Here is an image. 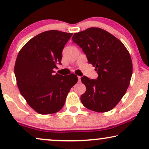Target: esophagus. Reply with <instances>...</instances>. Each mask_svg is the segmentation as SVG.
<instances>
[{"mask_svg":"<svg viewBox=\"0 0 149 149\" xmlns=\"http://www.w3.org/2000/svg\"><path fill=\"white\" fill-rule=\"evenodd\" d=\"M81 77L80 76H78V79H79V82H80V81H81Z\"/></svg>","mask_w":149,"mask_h":149,"instance_id":"34e87169","label":"esophagus"}]
</instances>
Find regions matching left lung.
I'll return each mask as SVG.
<instances>
[{
	"instance_id": "obj_1",
	"label": "left lung",
	"mask_w": 149,
	"mask_h": 149,
	"mask_svg": "<svg viewBox=\"0 0 149 149\" xmlns=\"http://www.w3.org/2000/svg\"><path fill=\"white\" fill-rule=\"evenodd\" d=\"M72 41L82 48L98 77H81L86 91L81 96L85 107L104 113L119 102L130 85L132 75L130 54L121 41L106 30L90 28L74 33Z\"/></svg>"
}]
</instances>
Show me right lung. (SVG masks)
Instances as JSON below:
<instances>
[{"mask_svg":"<svg viewBox=\"0 0 149 149\" xmlns=\"http://www.w3.org/2000/svg\"><path fill=\"white\" fill-rule=\"evenodd\" d=\"M72 35L56 30L43 32L26 42L17 56L14 72L18 88L28 105L41 115L60 111L78 81L72 73L54 74Z\"/></svg>","mask_w":149,"mask_h":149,"instance_id":"add662e5","label":"right lung"}]
</instances>
